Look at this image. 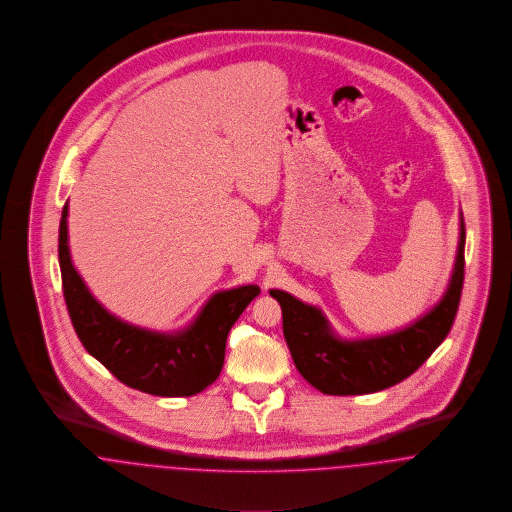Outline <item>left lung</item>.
I'll return each instance as SVG.
<instances>
[{"instance_id": "8db88e82", "label": "left lung", "mask_w": 512, "mask_h": 512, "mask_svg": "<svg viewBox=\"0 0 512 512\" xmlns=\"http://www.w3.org/2000/svg\"><path fill=\"white\" fill-rule=\"evenodd\" d=\"M464 241L460 217L457 260L445 295L422 318L387 335L341 339L320 308L271 289L269 295L281 304L283 335L300 376L325 395H366L414 374L455 322L464 283Z\"/></svg>"}]
</instances>
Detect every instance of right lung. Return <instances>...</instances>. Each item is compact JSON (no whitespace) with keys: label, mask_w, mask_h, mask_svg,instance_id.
Returning a JSON list of instances; mask_svg holds the SVG:
<instances>
[{"label":"right lung","mask_w":512,"mask_h":512,"mask_svg":"<svg viewBox=\"0 0 512 512\" xmlns=\"http://www.w3.org/2000/svg\"><path fill=\"white\" fill-rule=\"evenodd\" d=\"M67 204L59 223V268L69 318L84 349L121 383L158 397H190L216 381L233 323L260 293L241 285L212 296L189 327L160 333L109 314L92 296L71 262Z\"/></svg>","instance_id":"right-lung-1"}]
</instances>
